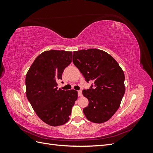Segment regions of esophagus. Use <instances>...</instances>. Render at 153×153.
<instances>
[{
	"label": "esophagus",
	"instance_id": "34e87169",
	"mask_svg": "<svg viewBox=\"0 0 153 153\" xmlns=\"http://www.w3.org/2000/svg\"><path fill=\"white\" fill-rule=\"evenodd\" d=\"M78 95L79 97H81L82 96V91H78Z\"/></svg>",
	"mask_w": 153,
	"mask_h": 153
}]
</instances>
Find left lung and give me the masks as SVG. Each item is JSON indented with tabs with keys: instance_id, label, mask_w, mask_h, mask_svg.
Listing matches in <instances>:
<instances>
[{
	"instance_id": "obj_1",
	"label": "left lung",
	"mask_w": 153,
	"mask_h": 153,
	"mask_svg": "<svg viewBox=\"0 0 153 153\" xmlns=\"http://www.w3.org/2000/svg\"><path fill=\"white\" fill-rule=\"evenodd\" d=\"M73 62L85 80L94 81L82 94L89 100L83 112L89 121L103 123L112 117L121 104L125 92L124 74L110 54L96 48L73 52Z\"/></svg>"
}]
</instances>
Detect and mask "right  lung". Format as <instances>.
Segmentation results:
<instances>
[{
  "instance_id": "add662e5",
  "label": "right lung",
  "mask_w": 153,
  "mask_h": 153,
  "mask_svg": "<svg viewBox=\"0 0 153 153\" xmlns=\"http://www.w3.org/2000/svg\"><path fill=\"white\" fill-rule=\"evenodd\" d=\"M72 52L45 51L36 58L25 78L26 96L41 120L57 126L69 119L73 106L78 98L75 90L57 89L58 80L72 61Z\"/></svg>"
}]
</instances>
